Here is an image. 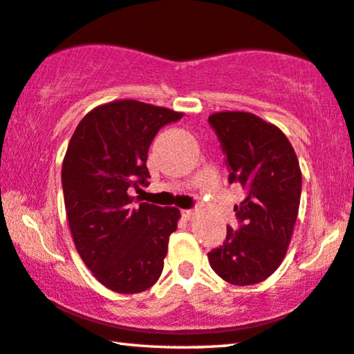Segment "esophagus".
I'll return each instance as SVG.
<instances>
[{
    "label": "esophagus",
    "mask_w": 354,
    "mask_h": 354,
    "mask_svg": "<svg viewBox=\"0 0 354 354\" xmlns=\"http://www.w3.org/2000/svg\"><path fill=\"white\" fill-rule=\"evenodd\" d=\"M182 216L185 220H192L194 216V212L193 210H182Z\"/></svg>",
    "instance_id": "esophagus-1"
}]
</instances>
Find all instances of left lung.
<instances>
[{"label": "left lung", "mask_w": 354, "mask_h": 354, "mask_svg": "<svg viewBox=\"0 0 354 354\" xmlns=\"http://www.w3.org/2000/svg\"><path fill=\"white\" fill-rule=\"evenodd\" d=\"M209 123L226 155L227 180L243 193L234 205L239 230L227 227L209 263L227 283H259L279 269L295 230L302 188L297 156L286 136L254 113L216 112Z\"/></svg>", "instance_id": "1"}]
</instances>
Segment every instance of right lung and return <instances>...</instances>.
<instances>
[{"mask_svg":"<svg viewBox=\"0 0 354 354\" xmlns=\"http://www.w3.org/2000/svg\"><path fill=\"white\" fill-rule=\"evenodd\" d=\"M182 112L118 100L80 120L62 167L68 223L75 248L109 290L134 295L160 279L180 210L139 203L133 188L149 185L147 155L156 133Z\"/></svg>","mask_w":354,"mask_h":354,"instance_id":"obj_1","label":"right lung"}]
</instances>
